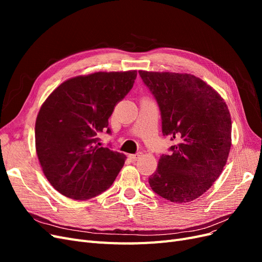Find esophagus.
Instances as JSON below:
<instances>
[{
	"label": "esophagus",
	"mask_w": 262,
	"mask_h": 262,
	"mask_svg": "<svg viewBox=\"0 0 262 262\" xmlns=\"http://www.w3.org/2000/svg\"><path fill=\"white\" fill-rule=\"evenodd\" d=\"M132 161H137L138 158H140V156H142V153H137V154H130L129 155Z\"/></svg>",
	"instance_id": "1"
}]
</instances>
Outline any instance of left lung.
Wrapping results in <instances>:
<instances>
[{"label":"left lung","mask_w":262,"mask_h":262,"mask_svg":"<svg viewBox=\"0 0 262 262\" xmlns=\"http://www.w3.org/2000/svg\"><path fill=\"white\" fill-rule=\"evenodd\" d=\"M160 107L163 136L177 141L148 178L164 199L190 202L213 185L226 164L232 121L224 99L191 74L139 71Z\"/></svg>","instance_id":"obj_1"}]
</instances>
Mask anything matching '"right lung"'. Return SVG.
I'll return each instance as SVG.
<instances>
[{"mask_svg": "<svg viewBox=\"0 0 262 262\" xmlns=\"http://www.w3.org/2000/svg\"><path fill=\"white\" fill-rule=\"evenodd\" d=\"M137 71L97 72L63 82L42 104L35 126L36 150L51 186L70 199L106 191L125 155L100 146L115 106L133 87Z\"/></svg>", "mask_w": 262, "mask_h": 262, "instance_id": "obj_1", "label": "right lung"}]
</instances>
